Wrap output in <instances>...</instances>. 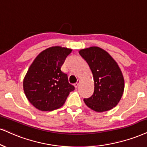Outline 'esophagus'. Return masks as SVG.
<instances>
[{
    "instance_id": "esophagus-1",
    "label": "esophagus",
    "mask_w": 147,
    "mask_h": 147,
    "mask_svg": "<svg viewBox=\"0 0 147 147\" xmlns=\"http://www.w3.org/2000/svg\"><path fill=\"white\" fill-rule=\"evenodd\" d=\"M80 80H77V82L75 83V84H74V86H75V87L76 88H77L78 86V85H79V83H80Z\"/></svg>"
}]
</instances>
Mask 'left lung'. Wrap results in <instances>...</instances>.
Listing matches in <instances>:
<instances>
[{"mask_svg":"<svg viewBox=\"0 0 147 147\" xmlns=\"http://www.w3.org/2000/svg\"><path fill=\"white\" fill-rule=\"evenodd\" d=\"M89 65L93 75L94 93L84 99L94 111L102 112L115 107L124 90V78L116 61L108 52L98 47H90L79 52Z\"/></svg>","mask_w":147,"mask_h":147,"instance_id":"8db88e82","label":"left lung"}]
</instances>
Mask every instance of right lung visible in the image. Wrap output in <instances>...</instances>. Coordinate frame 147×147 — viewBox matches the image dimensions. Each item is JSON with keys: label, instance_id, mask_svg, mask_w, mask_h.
Instances as JSON below:
<instances>
[{"label": "right lung", "instance_id": "1", "mask_svg": "<svg viewBox=\"0 0 147 147\" xmlns=\"http://www.w3.org/2000/svg\"><path fill=\"white\" fill-rule=\"evenodd\" d=\"M72 50L60 46L41 52L28 69L23 81L27 99L41 111H52L65 104L75 87L68 82L67 74L61 69Z\"/></svg>", "mask_w": 147, "mask_h": 147}]
</instances>
